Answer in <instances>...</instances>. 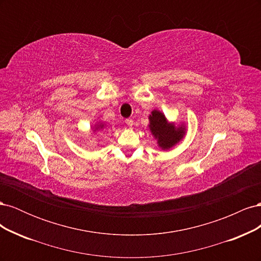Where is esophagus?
I'll return each mask as SVG.
<instances>
[{"mask_svg": "<svg viewBox=\"0 0 261 261\" xmlns=\"http://www.w3.org/2000/svg\"><path fill=\"white\" fill-rule=\"evenodd\" d=\"M125 123L127 124V126H129V127H132L133 124H134V121L132 120V118H126V120H125Z\"/></svg>", "mask_w": 261, "mask_h": 261, "instance_id": "esophagus-1", "label": "esophagus"}]
</instances>
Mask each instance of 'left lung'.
<instances>
[{
	"instance_id": "left-lung-1",
	"label": "left lung",
	"mask_w": 261,
	"mask_h": 261,
	"mask_svg": "<svg viewBox=\"0 0 261 261\" xmlns=\"http://www.w3.org/2000/svg\"><path fill=\"white\" fill-rule=\"evenodd\" d=\"M149 129L156 140V144L162 150H170L184 138L186 126L169 122L165 115L159 110H153L149 115Z\"/></svg>"
}]
</instances>
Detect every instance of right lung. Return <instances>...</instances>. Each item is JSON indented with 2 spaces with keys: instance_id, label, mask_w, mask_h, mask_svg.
Masks as SVG:
<instances>
[{
  "instance_id": "right-lung-1",
  "label": "right lung",
  "mask_w": 261,
  "mask_h": 261,
  "mask_svg": "<svg viewBox=\"0 0 261 261\" xmlns=\"http://www.w3.org/2000/svg\"><path fill=\"white\" fill-rule=\"evenodd\" d=\"M103 127H105V123H102V122H97V124L94 125V127H92V128H93V132H97V130L103 129Z\"/></svg>"
}]
</instances>
